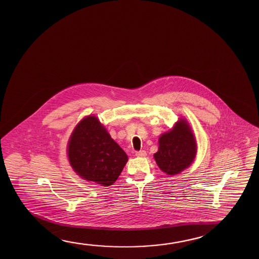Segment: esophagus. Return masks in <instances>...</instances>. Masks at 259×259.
Segmentation results:
<instances>
[{
	"label": "esophagus",
	"mask_w": 259,
	"mask_h": 259,
	"mask_svg": "<svg viewBox=\"0 0 259 259\" xmlns=\"http://www.w3.org/2000/svg\"><path fill=\"white\" fill-rule=\"evenodd\" d=\"M147 155V153L145 151H139V152H136V156L137 157H145Z\"/></svg>",
	"instance_id": "34e87169"
}]
</instances>
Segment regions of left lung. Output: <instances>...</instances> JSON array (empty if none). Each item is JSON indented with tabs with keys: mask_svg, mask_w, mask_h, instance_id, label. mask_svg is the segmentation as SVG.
Segmentation results:
<instances>
[{
	"mask_svg": "<svg viewBox=\"0 0 259 259\" xmlns=\"http://www.w3.org/2000/svg\"><path fill=\"white\" fill-rule=\"evenodd\" d=\"M196 153L197 144L191 126L181 118L171 130L160 136L158 152L153 157L159 168L171 176L191 165Z\"/></svg>",
	"mask_w": 259,
	"mask_h": 259,
	"instance_id": "8db88e82",
	"label": "left lung"
}]
</instances>
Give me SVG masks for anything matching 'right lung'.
I'll return each instance as SVG.
<instances>
[{
  "label": "right lung",
  "mask_w": 259,
  "mask_h": 259,
  "mask_svg": "<svg viewBox=\"0 0 259 259\" xmlns=\"http://www.w3.org/2000/svg\"><path fill=\"white\" fill-rule=\"evenodd\" d=\"M70 165L77 175L103 186L115 183L128 157L95 115L76 124L68 144Z\"/></svg>",
  "instance_id": "1"
}]
</instances>
